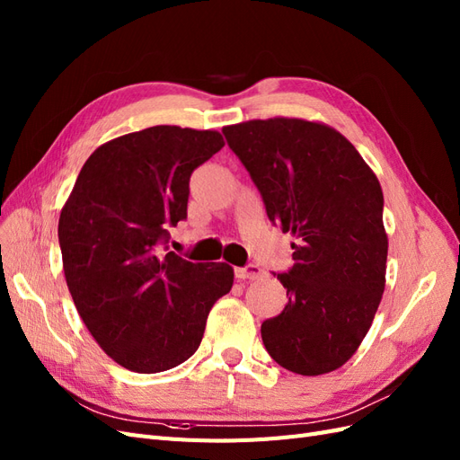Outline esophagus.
<instances>
[{"mask_svg":"<svg viewBox=\"0 0 460 460\" xmlns=\"http://www.w3.org/2000/svg\"><path fill=\"white\" fill-rule=\"evenodd\" d=\"M234 272L238 280H257V278L264 274V270L259 267V264H245V267L235 269Z\"/></svg>","mask_w":460,"mask_h":460,"instance_id":"34e87169","label":"esophagus"}]
</instances>
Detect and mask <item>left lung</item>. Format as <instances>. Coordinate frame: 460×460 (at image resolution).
Returning <instances> with one entry per match:
<instances>
[{
    "instance_id": "8db88e82",
    "label": "left lung",
    "mask_w": 460,
    "mask_h": 460,
    "mask_svg": "<svg viewBox=\"0 0 460 460\" xmlns=\"http://www.w3.org/2000/svg\"><path fill=\"white\" fill-rule=\"evenodd\" d=\"M222 134L261 191L269 220L297 238L294 267L274 274L288 303L262 323V343L296 374L336 370L365 340L385 288L378 178L347 137L320 122L276 117Z\"/></svg>"
}]
</instances>
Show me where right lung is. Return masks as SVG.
Wrapping results in <instances>:
<instances>
[{
  "mask_svg": "<svg viewBox=\"0 0 460 460\" xmlns=\"http://www.w3.org/2000/svg\"><path fill=\"white\" fill-rule=\"evenodd\" d=\"M215 130L151 127L97 147L59 217L68 291L102 349L120 367L155 374L201 343L208 311L226 296V262H190L169 249L188 217L190 176L222 149Z\"/></svg>",
  "mask_w": 460,
  "mask_h": 460,
  "instance_id": "right-lung-1",
  "label": "right lung"
}]
</instances>
